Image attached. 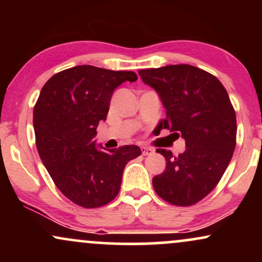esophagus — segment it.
<instances>
[{"mask_svg":"<svg viewBox=\"0 0 262 262\" xmlns=\"http://www.w3.org/2000/svg\"><path fill=\"white\" fill-rule=\"evenodd\" d=\"M140 149H141V154L143 155H151L152 152H154V149L149 148V146H145V145L141 146Z\"/></svg>","mask_w":262,"mask_h":262,"instance_id":"1","label":"esophagus"}]
</instances>
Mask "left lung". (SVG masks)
<instances>
[{"instance_id":"1","label":"left lung","mask_w":262,"mask_h":262,"mask_svg":"<svg viewBox=\"0 0 262 262\" xmlns=\"http://www.w3.org/2000/svg\"><path fill=\"white\" fill-rule=\"evenodd\" d=\"M139 75L166 110L159 127L186 143L179 156L156 149L166 169L152 179V186L166 202L192 206L217 186L229 165L236 144L235 111L221 81L196 66L167 65L139 70Z\"/></svg>"}]
</instances>
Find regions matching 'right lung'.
Segmentation results:
<instances>
[{
  "label": "right lung",
  "mask_w": 262,
  "mask_h": 262,
  "mask_svg": "<svg viewBox=\"0 0 262 262\" xmlns=\"http://www.w3.org/2000/svg\"><path fill=\"white\" fill-rule=\"evenodd\" d=\"M137 80L133 71L79 65L55 74L41 89L33 111L39 156L56 187L77 206L97 208L113 201L125 165L141 154L137 145L101 150L93 140L114 90Z\"/></svg>",
  "instance_id": "right-lung-1"
}]
</instances>
